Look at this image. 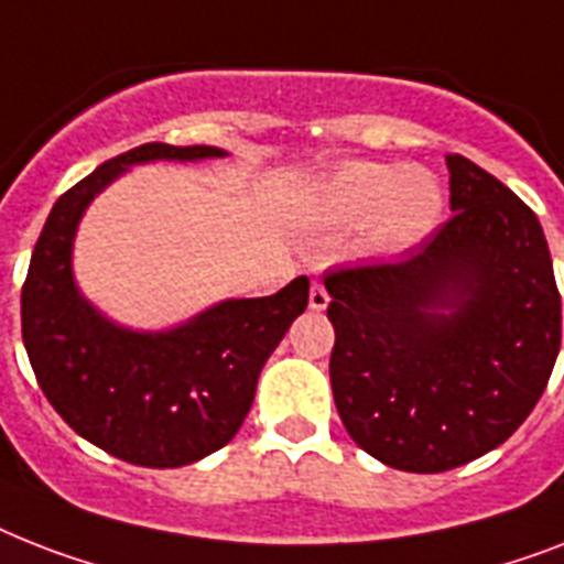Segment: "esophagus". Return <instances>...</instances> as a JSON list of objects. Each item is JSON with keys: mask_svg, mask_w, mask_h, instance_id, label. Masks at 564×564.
<instances>
[{"mask_svg": "<svg viewBox=\"0 0 564 564\" xmlns=\"http://www.w3.org/2000/svg\"><path fill=\"white\" fill-rule=\"evenodd\" d=\"M327 304H329L327 290H324L318 281H313V286H310V310L322 313V310H327Z\"/></svg>", "mask_w": 564, "mask_h": 564, "instance_id": "obj_1", "label": "esophagus"}]
</instances>
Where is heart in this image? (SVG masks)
<instances>
[{"mask_svg":"<svg viewBox=\"0 0 564 564\" xmlns=\"http://www.w3.org/2000/svg\"><path fill=\"white\" fill-rule=\"evenodd\" d=\"M443 196L432 173L354 162L329 178L324 208L333 223H365L373 249L400 251L432 231Z\"/></svg>","mask_w":564,"mask_h":564,"instance_id":"obj_1","label":"heart"}]
</instances>
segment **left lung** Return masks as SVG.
<instances>
[{
    "mask_svg": "<svg viewBox=\"0 0 564 564\" xmlns=\"http://www.w3.org/2000/svg\"><path fill=\"white\" fill-rule=\"evenodd\" d=\"M446 167L455 214L420 249L324 274L338 416L356 446L402 473H446L501 446L562 345L539 217L464 155Z\"/></svg>",
    "mask_w": 564,
    "mask_h": 564,
    "instance_id": "left-lung-1",
    "label": "left lung"
}]
</instances>
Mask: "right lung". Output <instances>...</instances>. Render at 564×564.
I'll return each instance as SVG.
<instances>
[{"label": "right lung", "instance_id": "add662e5", "mask_svg": "<svg viewBox=\"0 0 564 564\" xmlns=\"http://www.w3.org/2000/svg\"><path fill=\"white\" fill-rule=\"evenodd\" d=\"M210 155L223 150L150 141L100 164L54 203L22 283V341L45 400L80 437L150 469L194 464L240 432L260 368L310 297L301 274L274 295L226 301L171 333H132L75 290L72 237L100 187L130 164Z\"/></svg>", "mask_w": 564, "mask_h": 564}]
</instances>
